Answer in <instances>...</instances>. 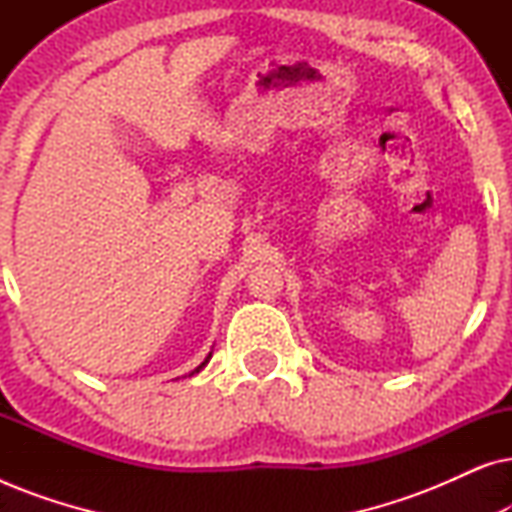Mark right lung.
I'll return each mask as SVG.
<instances>
[{
	"label": "right lung",
	"instance_id": "right-lung-1",
	"mask_svg": "<svg viewBox=\"0 0 512 512\" xmlns=\"http://www.w3.org/2000/svg\"><path fill=\"white\" fill-rule=\"evenodd\" d=\"M209 356H212V354H209ZM209 356H207V359H205V361H202V363H200V366H198V368H195V370H193V373H191V375H195V373H200V370H202V368H205V366H207V361H209Z\"/></svg>",
	"mask_w": 512,
	"mask_h": 512
}]
</instances>
